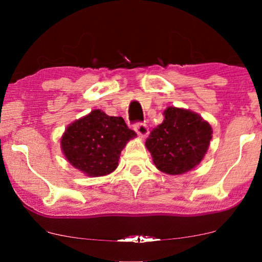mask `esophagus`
I'll use <instances>...</instances> for the list:
<instances>
[{
	"label": "esophagus",
	"instance_id": "34e87169",
	"mask_svg": "<svg viewBox=\"0 0 262 262\" xmlns=\"http://www.w3.org/2000/svg\"><path fill=\"white\" fill-rule=\"evenodd\" d=\"M134 128H135V131L138 134L139 137H142V138L146 137L149 134V128H148V126H146L145 123H136L134 125Z\"/></svg>",
	"mask_w": 262,
	"mask_h": 262
}]
</instances>
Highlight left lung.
<instances>
[{
    "label": "left lung",
    "mask_w": 262,
    "mask_h": 262,
    "mask_svg": "<svg viewBox=\"0 0 262 262\" xmlns=\"http://www.w3.org/2000/svg\"><path fill=\"white\" fill-rule=\"evenodd\" d=\"M164 119L150 132L145 146L157 169L184 174L200 163L212 138L210 124L191 111L168 107Z\"/></svg>",
    "instance_id": "obj_1"
}]
</instances>
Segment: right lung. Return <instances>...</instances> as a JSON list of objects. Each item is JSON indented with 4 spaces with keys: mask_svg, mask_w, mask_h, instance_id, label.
Masks as SVG:
<instances>
[{
    "mask_svg": "<svg viewBox=\"0 0 262 262\" xmlns=\"http://www.w3.org/2000/svg\"><path fill=\"white\" fill-rule=\"evenodd\" d=\"M134 137L136 132L123 118L95 110L69 125L60 144L75 168L89 177H101L116 169L121 150Z\"/></svg>",
    "mask_w": 262,
    "mask_h": 262,
    "instance_id": "obj_1",
    "label": "right lung"
}]
</instances>
